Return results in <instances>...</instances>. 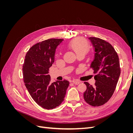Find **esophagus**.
<instances>
[{
    "mask_svg": "<svg viewBox=\"0 0 133 133\" xmlns=\"http://www.w3.org/2000/svg\"><path fill=\"white\" fill-rule=\"evenodd\" d=\"M73 83L75 84V85H78V84H80V81H78V80H74L73 81Z\"/></svg>",
    "mask_w": 133,
    "mask_h": 133,
    "instance_id": "34e87169",
    "label": "esophagus"
}]
</instances>
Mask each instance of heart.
Listing matches in <instances>:
<instances>
[{
	"instance_id": "obj_1",
	"label": "heart",
	"mask_w": 133,
	"mask_h": 133,
	"mask_svg": "<svg viewBox=\"0 0 133 133\" xmlns=\"http://www.w3.org/2000/svg\"><path fill=\"white\" fill-rule=\"evenodd\" d=\"M69 47L75 52L76 55H78L81 54H85L89 49V45L85 39L78 38L69 44Z\"/></svg>"
}]
</instances>
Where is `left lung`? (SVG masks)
Wrapping results in <instances>:
<instances>
[{
    "label": "left lung",
    "mask_w": 133,
    "mask_h": 133,
    "mask_svg": "<svg viewBox=\"0 0 133 133\" xmlns=\"http://www.w3.org/2000/svg\"><path fill=\"white\" fill-rule=\"evenodd\" d=\"M94 48V58L90 68L94 70L95 83L92 86L84 82L87 90L84 92L85 101L93 107H99L110 99L120 75L118 55L110 43L95 37L89 38Z\"/></svg>",
    "instance_id": "left-lung-1"
}]
</instances>
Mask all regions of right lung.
Here are the masks:
<instances>
[{"label": "right lung", "mask_w": 133, "mask_h": 133, "mask_svg": "<svg viewBox=\"0 0 133 133\" xmlns=\"http://www.w3.org/2000/svg\"><path fill=\"white\" fill-rule=\"evenodd\" d=\"M63 41L62 39H49L35 44L27 52L23 65L26 89L34 101L46 109H53L62 104L69 85L65 80L51 83L48 75L54 62L56 49Z\"/></svg>", "instance_id": "1"}]
</instances>
